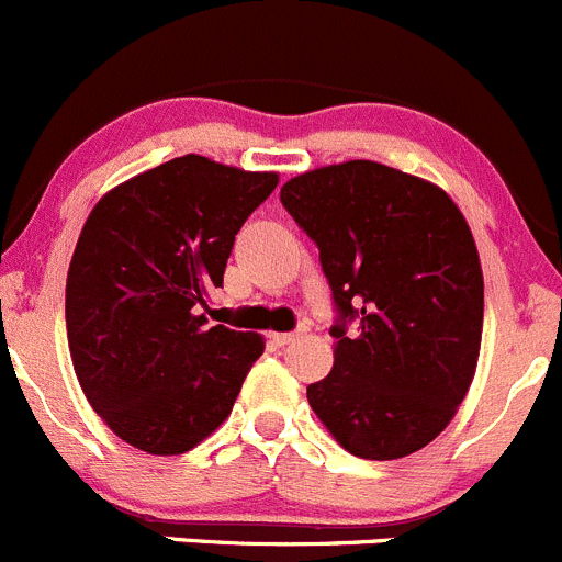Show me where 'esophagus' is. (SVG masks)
Instances as JSON below:
<instances>
[{"mask_svg":"<svg viewBox=\"0 0 562 562\" xmlns=\"http://www.w3.org/2000/svg\"><path fill=\"white\" fill-rule=\"evenodd\" d=\"M296 335L299 333H277V335H271V340H274L277 346H288L291 340H296Z\"/></svg>","mask_w":562,"mask_h":562,"instance_id":"1","label":"esophagus"}]
</instances>
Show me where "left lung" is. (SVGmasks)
I'll use <instances>...</instances> for the list:
<instances>
[{
  "label": "left lung",
  "mask_w": 562,
  "mask_h": 562,
  "mask_svg": "<svg viewBox=\"0 0 562 562\" xmlns=\"http://www.w3.org/2000/svg\"><path fill=\"white\" fill-rule=\"evenodd\" d=\"M282 207L318 246L335 366L307 402L346 452L396 460L438 438L474 380L482 269L458 204L374 160L288 180Z\"/></svg>",
  "instance_id": "left-lung-1"
}]
</instances>
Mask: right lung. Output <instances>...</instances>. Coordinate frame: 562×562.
<instances>
[{
  "instance_id": "add662e5",
  "label": "right lung",
  "mask_w": 562,
  "mask_h": 562,
  "mask_svg": "<svg viewBox=\"0 0 562 562\" xmlns=\"http://www.w3.org/2000/svg\"><path fill=\"white\" fill-rule=\"evenodd\" d=\"M274 188L271 171L186 155L91 210L68 266V349L91 407L130 447L182 454L233 411L263 338L207 327L204 313Z\"/></svg>"
}]
</instances>
